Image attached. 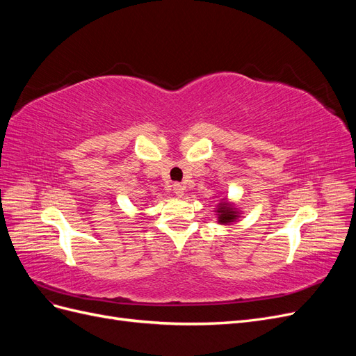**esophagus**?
I'll use <instances>...</instances> for the list:
<instances>
[{
  "label": "esophagus",
  "instance_id": "34e87169",
  "mask_svg": "<svg viewBox=\"0 0 356 356\" xmlns=\"http://www.w3.org/2000/svg\"><path fill=\"white\" fill-rule=\"evenodd\" d=\"M172 188H174V193H175V195H177L178 197L184 196V190H186V187L182 186V184H179V182H174V186H172Z\"/></svg>",
  "mask_w": 356,
  "mask_h": 356
}]
</instances>
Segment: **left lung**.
Listing matches in <instances>:
<instances>
[{"label": "left lung", "mask_w": 356, "mask_h": 356, "mask_svg": "<svg viewBox=\"0 0 356 356\" xmlns=\"http://www.w3.org/2000/svg\"><path fill=\"white\" fill-rule=\"evenodd\" d=\"M218 212H220V222H230V221H233L234 220V217H236V215H234V211L232 209V208H227V207H225V204L224 203H221L220 204V208H218Z\"/></svg>", "instance_id": "obj_1"}]
</instances>
